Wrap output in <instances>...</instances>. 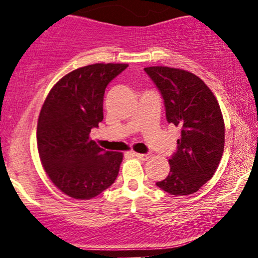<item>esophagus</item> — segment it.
<instances>
[{"mask_svg": "<svg viewBox=\"0 0 258 258\" xmlns=\"http://www.w3.org/2000/svg\"><path fill=\"white\" fill-rule=\"evenodd\" d=\"M135 156L139 160H148L150 158L149 154H139V153H135Z\"/></svg>", "mask_w": 258, "mask_h": 258, "instance_id": "esophagus-1", "label": "esophagus"}]
</instances>
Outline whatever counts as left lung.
<instances>
[{
	"label": "left lung",
	"instance_id": "left-lung-1",
	"mask_svg": "<svg viewBox=\"0 0 258 258\" xmlns=\"http://www.w3.org/2000/svg\"><path fill=\"white\" fill-rule=\"evenodd\" d=\"M164 99L166 120L180 128L170 173L156 185L171 195L198 191L217 170L224 148V121L217 99L194 74L168 67L144 68Z\"/></svg>",
	"mask_w": 258,
	"mask_h": 258
}]
</instances>
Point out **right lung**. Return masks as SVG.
<instances>
[{
  "mask_svg": "<svg viewBox=\"0 0 258 258\" xmlns=\"http://www.w3.org/2000/svg\"><path fill=\"white\" fill-rule=\"evenodd\" d=\"M127 67L98 63L79 68L53 86L41 109V162L54 185L74 199L97 197L119 174L122 154L99 148L90 133L103 121L106 86Z\"/></svg>",
  "mask_w": 258,
  "mask_h": 258,
  "instance_id": "obj_1",
  "label": "right lung"
}]
</instances>
